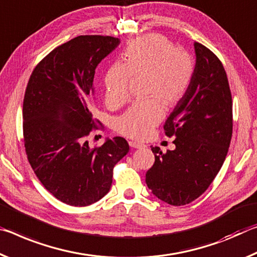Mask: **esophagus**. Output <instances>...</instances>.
Instances as JSON below:
<instances>
[{
	"instance_id": "esophagus-1",
	"label": "esophagus",
	"mask_w": 257,
	"mask_h": 257,
	"mask_svg": "<svg viewBox=\"0 0 257 257\" xmlns=\"http://www.w3.org/2000/svg\"><path fill=\"white\" fill-rule=\"evenodd\" d=\"M128 145H130V147H132V148H137V149L145 148L146 147V145L141 144V142H138V141H130Z\"/></svg>"
}]
</instances>
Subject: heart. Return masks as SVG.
<instances>
[{
    "label": "heart",
    "mask_w": 257,
    "mask_h": 257,
    "mask_svg": "<svg viewBox=\"0 0 257 257\" xmlns=\"http://www.w3.org/2000/svg\"><path fill=\"white\" fill-rule=\"evenodd\" d=\"M123 64L115 65L104 77L106 100L117 107L128 100L131 77L146 76L145 94L116 121V130L132 139H145L162 120L163 104L173 107L183 98L195 73V62L187 51L176 49L162 35H145L130 42L121 54Z\"/></svg>",
    "instance_id": "1"
}]
</instances>
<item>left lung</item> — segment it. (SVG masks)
I'll list each match as a JSON object with an SVG mask.
<instances>
[{"instance_id": "left-lung-1", "label": "left lung", "mask_w": 257, "mask_h": 257, "mask_svg": "<svg viewBox=\"0 0 257 257\" xmlns=\"http://www.w3.org/2000/svg\"><path fill=\"white\" fill-rule=\"evenodd\" d=\"M196 67L190 86L168 116L164 131L175 137L174 150L151 146L153 167L146 183L173 206L191 203L207 190L223 165L232 137V96L224 67L195 42Z\"/></svg>"}]
</instances>
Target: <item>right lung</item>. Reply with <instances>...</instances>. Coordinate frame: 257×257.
I'll use <instances>...</instances> for the list:
<instances>
[{"instance_id":"1","label":"right lung","mask_w":257,"mask_h":257,"mask_svg":"<svg viewBox=\"0 0 257 257\" xmlns=\"http://www.w3.org/2000/svg\"><path fill=\"white\" fill-rule=\"evenodd\" d=\"M119 43L112 36H77L52 50L29 77L25 150L41 183L67 205L89 206L107 195L113 167L130 150L120 137L94 148L87 141L100 127L90 110L95 68Z\"/></svg>"}]
</instances>
